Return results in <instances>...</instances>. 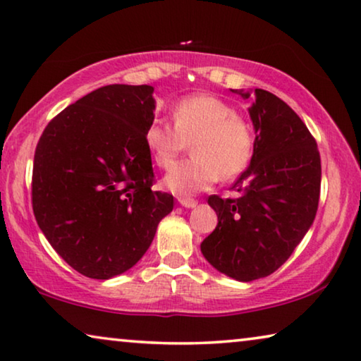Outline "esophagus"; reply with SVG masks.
<instances>
[{
  "label": "esophagus",
  "instance_id": "obj_1",
  "mask_svg": "<svg viewBox=\"0 0 361 361\" xmlns=\"http://www.w3.org/2000/svg\"><path fill=\"white\" fill-rule=\"evenodd\" d=\"M178 202L183 205V207H186V209L196 207V204H197V201H194V199H190V197H180Z\"/></svg>",
  "mask_w": 361,
  "mask_h": 361
}]
</instances>
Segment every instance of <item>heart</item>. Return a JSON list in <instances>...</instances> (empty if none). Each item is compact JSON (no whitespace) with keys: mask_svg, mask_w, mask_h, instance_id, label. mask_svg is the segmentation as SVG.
Returning <instances> with one entry per match:
<instances>
[{"mask_svg":"<svg viewBox=\"0 0 361 361\" xmlns=\"http://www.w3.org/2000/svg\"><path fill=\"white\" fill-rule=\"evenodd\" d=\"M173 125L154 118L145 140L160 169H169L191 142L193 157L174 166L164 185L178 196H191L216 180H231L249 167L255 151V128L236 109L214 94H191L171 112Z\"/></svg>","mask_w":361,"mask_h":361,"instance_id":"heart-1","label":"heart"}]
</instances>
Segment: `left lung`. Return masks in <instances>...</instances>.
<instances>
[{
	"mask_svg": "<svg viewBox=\"0 0 361 361\" xmlns=\"http://www.w3.org/2000/svg\"><path fill=\"white\" fill-rule=\"evenodd\" d=\"M250 99L252 160L233 185L239 197H209L219 223L201 244L210 265L238 281L268 276L289 259L312 226L322 186L317 141L300 117L270 91L257 88Z\"/></svg>",
	"mask_w": 361,
	"mask_h": 361,
	"instance_id": "1",
	"label": "left lung"
}]
</instances>
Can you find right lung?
Here are the masks:
<instances>
[{"mask_svg": "<svg viewBox=\"0 0 361 361\" xmlns=\"http://www.w3.org/2000/svg\"><path fill=\"white\" fill-rule=\"evenodd\" d=\"M149 85H107L57 114L39 138L32 205L39 230L73 270L122 274L149 249L173 196L154 191L145 133Z\"/></svg>", "mask_w": 361, "mask_h": 361, "instance_id": "right-lung-1", "label": "right lung"}]
</instances>
